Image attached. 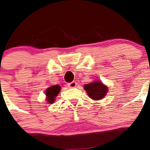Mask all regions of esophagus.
<instances>
[{"mask_svg":"<svg viewBox=\"0 0 150 150\" xmlns=\"http://www.w3.org/2000/svg\"><path fill=\"white\" fill-rule=\"evenodd\" d=\"M77 86V83L75 81H72L71 83H68V86L69 88H75Z\"/></svg>","mask_w":150,"mask_h":150,"instance_id":"1","label":"esophagus"}]
</instances>
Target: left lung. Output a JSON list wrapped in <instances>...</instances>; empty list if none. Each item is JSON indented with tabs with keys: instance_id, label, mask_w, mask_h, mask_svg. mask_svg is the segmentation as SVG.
<instances>
[{
	"instance_id": "8db88e82",
	"label": "left lung",
	"mask_w": 150,
	"mask_h": 150,
	"mask_svg": "<svg viewBox=\"0 0 150 150\" xmlns=\"http://www.w3.org/2000/svg\"><path fill=\"white\" fill-rule=\"evenodd\" d=\"M83 88L89 97L96 100L103 98L108 92V87L99 81L87 83L84 85Z\"/></svg>"
}]
</instances>
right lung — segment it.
Masks as SVG:
<instances>
[{
	"instance_id": "right-lung-1",
	"label": "right lung",
	"mask_w": 150,
	"mask_h": 150,
	"mask_svg": "<svg viewBox=\"0 0 150 150\" xmlns=\"http://www.w3.org/2000/svg\"><path fill=\"white\" fill-rule=\"evenodd\" d=\"M61 87L59 85H54V86H50L47 88L46 90V96L47 98L46 100H47L49 103H52L55 100V97L58 95V93L61 91Z\"/></svg>"
}]
</instances>
